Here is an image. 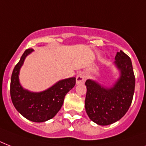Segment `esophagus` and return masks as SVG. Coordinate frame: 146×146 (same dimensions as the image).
<instances>
[{"instance_id": "esophagus-1", "label": "esophagus", "mask_w": 146, "mask_h": 146, "mask_svg": "<svg viewBox=\"0 0 146 146\" xmlns=\"http://www.w3.org/2000/svg\"><path fill=\"white\" fill-rule=\"evenodd\" d=\"M86 76L84 73H80L76 76V84H82L86 81Z\"/></svg>"}]
</instances>
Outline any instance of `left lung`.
<instances>
[{"label":"left lung","mask_w":146,"mask_h":146,"mask_svg":"<svg viewBox=\"0 0 146 146\" xmlns=\"http://www.w3.org/2000/svg\"><path fill=\"white\" fill-rule=\"evenodd\" d=\"M113 66L117 79L105 86L96 80H86L85 108L92 121L101 126L117 122L127 113L132 103L135 89V76L131 60L122 50L117 53Z\"/></svg>","instance_id":"obj_1"}]
</instances>
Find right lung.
I'll list each match as a JSON object with an SVG mask.
<instances>
[{"instance_id": "1", "label": "right lung", "mask_w": 146, "mask_h": 146, "mask_svg": "<svg viewBox=\"0 0 146 146\" xmlns=\"http://www.w3.org/2000/svg\"><path fill=\"white\" fill-rule=\"evenodd\" d=\"M34 51L25 50L19 63L13 69L10 81V96L15 108L27 120L42 123L53 118L61 108L64 97L76 84V78L57 81L42 92H32L24 89L19 81V72L26 57Z\"/></svg>"}]
</instances>
